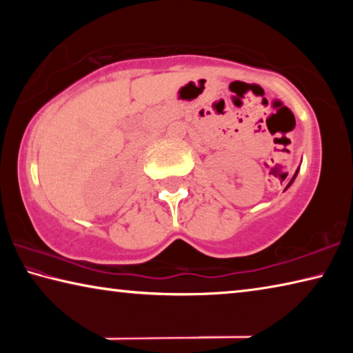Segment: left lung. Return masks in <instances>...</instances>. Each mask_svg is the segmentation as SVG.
Masks as SVG:
<instances>
[{
	"label": "left lung",
	"instance_id": "1",
	"mask_svg": "<svg viewBox=\"0 0 353 353\" xmlns=\"http://www.w3.org/2000/svg\"><path fill=\"white\" fill-rule=\"evenodd\" d=\"M297 172H299V168L296 170V172H294V176H292V177H291V181H290V183H288V185H286V188H285V190H288V188L291 187V183H292V182H294V179L297 177Z\"/></svg>",
	"mask_w": 353,
	"mask_h": 353
}]
</instances>
